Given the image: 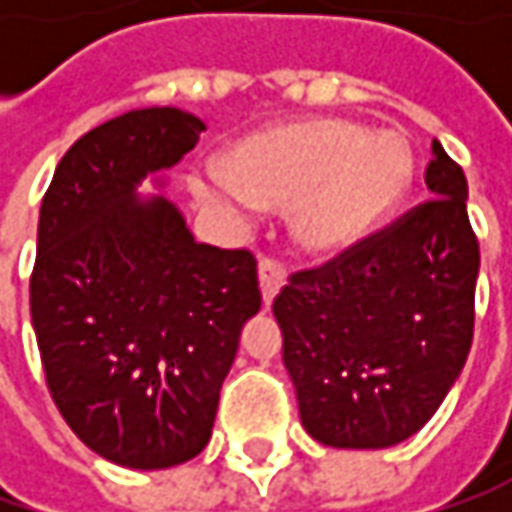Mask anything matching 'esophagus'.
<instances>
[{
    "mask_svg": "<svg viewBox=\"0 0 512 512\" xmlns=\"http://www.w3.org/2000/svg\"><path fill=\"white\" fill-rule=\"evenodd\" d=\"M285 279H287L285 265H282L279 259H273V256H262V259H259V285H262L265 305H270V302H273V296L282 290Z\"/></svg>",
    "mask_w": 512,
    "mask_h": 512,
    "instance_id": "1",
    "label": "esophagus"
}]
</instances>
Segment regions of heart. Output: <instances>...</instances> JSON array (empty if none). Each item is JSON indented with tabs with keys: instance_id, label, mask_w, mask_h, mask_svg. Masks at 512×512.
Segmentation results:
<instances>
[{
	"instance_id": "1",
	"label": "heart",
	"mask_w": 512,
	"mask_h": 512,
	"mask_svg": "<svg viewBox=\"0 0 512 512\" xmlns=\"http://www.w3.org/2000/svg\"><path fill=\"white\" fill-rule=\"evenodd\" d=\"M413 156L396 133L339 119L270 128L193 173L207 205L245 216L259 202H293V233L313 253L342 250L399 202Z\"/></svg>"
}]
</instances>
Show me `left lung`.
I'll use <instances>...</instances> for the list:
<instances>
[{
    "instance_id": "obj_1",
    "label": "left lung",
    "mask_w": 512,
    "mask_h": 512,
    "mask_svg": "<svg viewBox=\"0 0 512 512\" xmlns=\"http://www.w3.org/2000/svg\"><path fill=\"white\" fill-rule=\"evenodd\" d=\"M433 193L273 299L305 430L379 450L419 433L459 379L476 322L479 239L464 170L433 139Z\"/></svg>"
}]
</instances>
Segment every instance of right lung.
Here are the masks:
<instances>
[{
  "mask_svg": "<svg viewBox=\"0 0 512 512\" xmlns=\"http://www.w3.org/2000/svg\"><path fill=\"white\" fill-rule=\"evenodd\" d=\"M179 108L128 110L62 156L39 210L30 319L70 430L122 467L165 470L210 442L219 390L262 293L250 250L199 245L136 185L196 148Z\"/></svg>",
  "mask_w": 512,
  "mask_h": 512,
  "instance_id": "right-lung-1",
  "label": "right lung"
}]
</instances>
